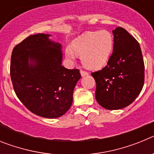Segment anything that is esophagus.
<instances>
[{
	"instance_id": "obj_1",
	"label": "esophagus",
	"mask_w": 154,
	"mask_h": 154,
	"mask_svg": "<svg viewBox=\"0 0 154 154\" xmlns=\"http://www.w3.org/2000/svg\"><path fill=\"white\" fill-rule=\"evenodd\" d=\"M80 73H81V75L82 76V77L89 75V72H86V71H84V70H80Z\"/></svg>"
}]
</instances>
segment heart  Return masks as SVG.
I'll list each match as a JSON object with an SVG mask.
<instances>
[{"mask_svg":"<svg viewBox=\"0 0 154 154\" xmlns=\"http://www.w3.org/2000/svg\"><path fill=\"white\" fill-rule=\"evenodd\" d=\"M113 45V36L109 31H88L67 46L65 54L69 59H74L76 55H80L85 67L96 70L104 67L107 63Z\"/></svg>","mask_w":154,"mask_h":154,"instance_id":"b5f03b06","label":"heart"}]
</instances>
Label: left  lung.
Wrapping results in <instances>:
<instances>
[{
    "mask_svg": "<svg viewBox=\"0 0 154 154\" xmlns=\"http://www.w3.org/2000/svg\"><path fill=\"white\" fill-rule=\"evenodd\" d=\"M112 34L113 51L107 65L92 73L96 83V101L110 110L131 104L144 84V62L138 42L121 27Z\"/></svg>",
    "mask_w": 154,
    "mask_h": 154,
    "instance_id": "8db88e82",
    "label": "left lung"
}]
</instances>
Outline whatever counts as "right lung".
I'll list each match as a JSON object with an SVG mask.
<instances>
[{
	"label": "right lung",
	"mask_w": 154,
	"mask_h": 154,
	"mask_svg": "<svg viewBox=\"0 0 154 154\" xmlns=\"http://www.w3.org/2000/svg\"><path fill=\"white\" fill-rule=\"evenodd\" d=\"M50 35H30L14 48L10 74L14 90L28 110L48 119L62 116L72 106L81 78L79 69L62 65V45Z\"/></svg>",
	"instance_id": "add662e5"
}]
</instances>
